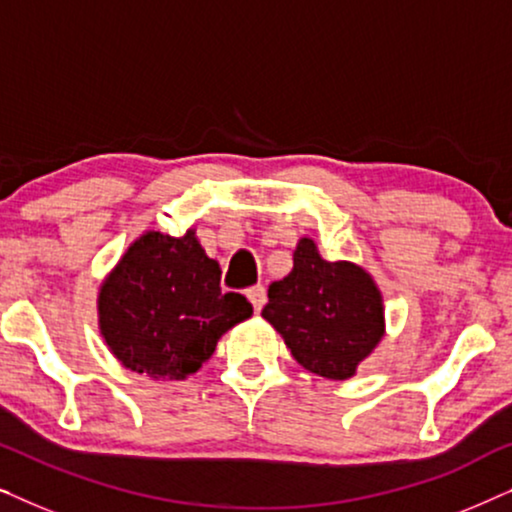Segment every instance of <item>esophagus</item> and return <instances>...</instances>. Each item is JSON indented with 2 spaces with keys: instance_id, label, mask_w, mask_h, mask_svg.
Wrapping results in <instances>:
<instances>
[{
  "instance_id": "obj_1",
  "label": "esophagus",
  "mask_w": 512,
  "mask_h": 512,
  "mask_svg": "<svg viewBox=\"0 0 512 512\" xmlns=\"http://www.w3.org/2000/svg\"><path fill=\"white\" fill-rule=\"evenodd\" d=\"M247 298H249V303L254 305V312H261L263 305H265V289L261 284L251 286V289L247 291Z\"/></svg>"
}]
</instances>
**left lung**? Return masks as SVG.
Masks as SVG:
<instances>
[{"label":"left lung","mask_w":512,"mask_h":512,"mask_svg":"<svg viewBox=\"0 0 512 512\" xmlns=\"http://www.w3.org/2000/svg\"><path fill=\"white\" fill-rule=\"evenodd\" d=\"M261 317L282 335L293 359L326 380H349L384 338V303L361 265L326 261L300 237L293 268L270 284Z\"/></svg>","instance_id":"8db88e82"}]
</instances>
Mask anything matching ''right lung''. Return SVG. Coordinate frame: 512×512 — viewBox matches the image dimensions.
Instances as JSON below:
<instances>
[{"label": "right lung", "instance_id": "right-lung-1", "mask_svg": "<svg viewBox=\"0 0 512 512\" xmlns=\"http://www.w3.org/2000/svg\"><path fill=\"white\" fill-rule=\"evenodd\" d=\"M242 293H221V268L193 228L172 237L146 230L104 277L97 321L109 352L151 380H186L223 333L249 319Z\"/></svg>", "mask_w": 512, "mask_h": 512}]
</instances>
